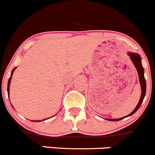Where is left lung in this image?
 <instances>
[{
	"label": "left lung",
	"mask_w": 155,
	"mask_h": 155,
	"mask_svg": "<svg viewBox=\"0 0 155 155\" xmlns=\"http://www.w3.org/2000/svg\"><path fill=\"white\" fill-rule=\"evenodd\" d=\"M129 55L130 56V58H131L132 61L133 62L134 65H135V68L137 69V72L138 73V76H139V81H140V86H141V96H140V101H139L138 105L136 106V107L135 108L133 112L131 114H129L128 116H124V117L122 118H120V119H107V120L108 121H120V120L124 119V118L128 117V116H132L133 114H135L137 110H138V108L140 107V105H141L142 102H143L144 97L146 95V91H147V83H146V80L145 78H144V69L143 66L141 64V58L138 54L137 53H128Z\"/></svg>",
	"instance_id": "left-lung-1"
}]
</instances>
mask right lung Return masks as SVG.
I'll list each match as a JSON object with an SVG mask.
<instances>
[{
	"label": "right lung",
	"instance_id": "1",
	"mask_svg": "<svg viewBox=\"0 0 155 155\" xmlns=\"http://www.w3.org/2000/svg\"><path fill=\"white\" fill-rule=\"evenodd\" d=\"M16 69V67H15V68H14L13 69H12V74H11V76H10V78H9V79H8V86H7V91H8V94H9V86H10V82H11V79H12V74H13V72H14V70H15V69ZM36 122V121H35Z\"/></svg>",
	"mask_w": 155,
	"mask_h": 155
}]
</instances>
